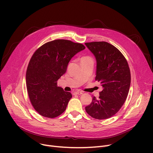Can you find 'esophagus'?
Instances as JSON below:
<instances>
[{
  "label": "esophagus",
  "instance_id": "esophagus-1",
  "mask_svg": "<svg viewBox=\"0 0 153 153\" xmlns=\"http://www.w3.org/2000/svg\"><path fill=\"white\" fill-rule=\"evenodd\" d=\"M72 94H73V95H81L82 94V92L81 91H74Z\"/></svg>",
  "mask_w": 153,
  "mask_h": 153
}]
</instances>
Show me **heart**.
Here are the masks:
<instances>
[{"label":"heart","instance_id":"obj_1","mask_svg":"<svg viewBox=\"0 0 153 153\" xmlns=\"http://www.w3.org/2000/svg\"><path fill=\"white\" fill-rule=\"evenodd\" d=\"M91 59H92L91 57H90V56H83V57L81 58V62L82 61H87V60H91Z\"/></svg>","mask_w":153,"mask_h":153}]
</instances>
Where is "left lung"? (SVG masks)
I'll use <instances>...</instances> for the list:
<instances>
[{
	"label": "left lung",
	"instance_id": "left-lung-1",
	"mask_svg": "<svg viewBox=\"0 0 153 153\" xmlns=\"http://www.w3.org/2000/svg\"><path fill=\"white\" fill-rule=\"evenodd\" d=\"M85 45L95 56V81L103 88L99 99L93 97L85 111L94 118L107 119L117 113L127 98L131 83L130 68L125 56L114 45L105 42Z\"/></svg>",
	"mask_w": 153,
	"mask_h": 153
}]
</instances>
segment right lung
Returning <instances> with one entry per match:
<instances>
[{"label": "right lung", "instance_id": "obj_1", "mask_svg": "<svg viewBox=\"0 0 153 153\" xmlns=\"http://www.w3.org/2000/svg\"><path fill=\"white\" fill-rule=\"evenodd\" d=\"M85 47L67 39L47 42L35 51L26 73L27 89L35 110L43 117L53 118L65 111L72 94L58 86L73 56Z\"/></svg>", "mask_w": 153, "mask_h": 153}]
</instances>
